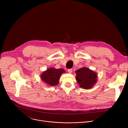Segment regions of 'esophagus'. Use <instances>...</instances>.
Returning a JSON list of instances; mask_svg holds the SVG:
<instances>
[{"mask_svg":"<svg viewBox=\"0 0 128 128\" xmlns=\"http://www.w3.org/2000/svg\"><path fill=\"white\" fill-rule=\"evenodd\" d=\"M67 71H68V72L69 73H70V74H71V73H72V69H68Z\"/></svg>","mask_w":128,"mask_h":128,"instance_id":"1","label":"esophagus"}]
</instances>
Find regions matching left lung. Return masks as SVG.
<instances>
[{"instance_id": "8db88e82", "label": "left lung", "mask_w": 128, "mask_h": 128, "mask_svg": "<svg viewBox=\"0 0 128 128\" xmlns=\"http://www.w3.org/2000/svg\"><path fill=\"white\" fill-rule=\"evenodd\" d=\"M76 77L80 86L84 89L92 88L97 81V74L94 71L84 67L76 71Z\"/></svg>"}]
</instances>
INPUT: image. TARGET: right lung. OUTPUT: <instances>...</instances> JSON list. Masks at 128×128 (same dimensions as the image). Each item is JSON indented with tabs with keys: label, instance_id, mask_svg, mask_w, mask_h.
<instances>
[{
	"label": "right lung",
	"instance_id": "1",
	"mask_svg": "<svg viewBox=\"0 0 128 128\" xmlns=\"http://www.w3.org/2000/svg\"><path fill=\"white\" fill-rule=\"evenodd\" d=\"M65 71L63 69L50 68L42 73L40 78L42 81L50 86H54L59 84L61 74Z\"/></svg>",
	"mask_w": 128,
	"mask_h": 128
}]
</instances>
